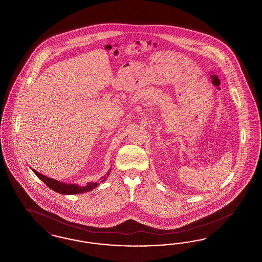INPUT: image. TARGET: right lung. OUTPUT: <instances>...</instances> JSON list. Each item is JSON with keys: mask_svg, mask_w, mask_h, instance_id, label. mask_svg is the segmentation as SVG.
<instances>
[{"mask_svg": "<svg viewBox=\"0 0 262 262\" xmlns=\"http://www.w3.org/2000/svg\"><path fill=\"white\" fill-rule=\"evenodd\" d=\"M32 171L35 173L38 178L48 187H50L51 189L59 192V193H62V194H77V193H83V192H88L89 190H92L93 188L98 187L100 183H103L106 181L107 177L110 174L111 170H109L107 172V174L103 176L102 178H100L99 182L98 183H88L85 187H79L77 185H71V184H64V183H61L59 181H56L54 179H51L48 177H45L40 173L36 172L35 170L32 169Z\"/></svg>", "mask_w": 262, "mask_h": 262, "instance_id": "add662e5", "label": "right lung"}]
</instances>
